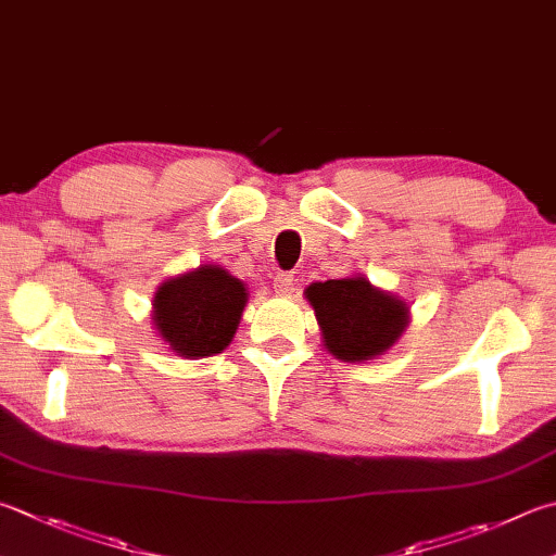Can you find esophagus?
Here are the masks:
<instances>
[{
    "label": "esophagus",
    "instance_id": "1",
    "mask_svg": "<svg viewBox=\"0 0 556 556\" xmlns=\"http://www.w3.org/2000/svg\"><path fill=\"white\" fill-rule=\"evenodd\" d=\"M274 290L278 292V295H288V292L295 290V278H292L290 274H276L274 276Z\"/></svg>",
    "mask_w": 556,
    "mask_h": 556
}]
</instances>
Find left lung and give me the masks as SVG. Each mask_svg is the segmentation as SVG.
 I'll return each mask as SVG.
<instances>
[{
    "label": "left lung",
    "mask_w": 556,
    "mask_h": 556,
    "mask_svg": "<svg viewBox=\"0 0 556 556\" xmlns=\"http://www.w3.org/2000/svg\"><path fill=\"white\" fill-rule=\"evenodd\" d=\"M307 300L317 314L324 345L341 361H370L406 327V305L365 278L312 282Z\"/></svg>",
    "instance_id": "obj_1"
}]
</instances>
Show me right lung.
I'll use <instances>...</instances> for the list:
<instances>
[{
    "label": "right lung",
    "mask_w": 556,
    "mask_h": 556,
    "mask_svg": "<svg viewBox=\"0 0 556 556\" xmlns=\"http://www.w3.org/2000/svg\"><path fill=\"white\" fill-rule=\"evenodd\" d=\"M247 302L244 282L217 266L162 282L154 295V327L186 358L219 353L232 341Z\"/></svg>",
    "instance_id": "1"
}]
</instances>
